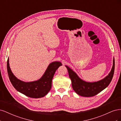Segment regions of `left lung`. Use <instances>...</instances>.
<instances>
[{
	"mask_svg": "<svg viewBox=\"0 0 121 121\" xmlns=\"http://www.w3.org/2000/svg\"><path fill=\"white\" fill-rule=\"evenodd\" d=\"M72 81L73 89L79 95L84 97L95 96L107 88L112 79L115 71V59L111 72L104 79L95 82H87L80 79L71 69L65 65Z\"/></svg>",
	"mask_w": 121,
	"mask_h": 121,
	"instance_id": "1",
	"label": "left lung"
}]
</instances>
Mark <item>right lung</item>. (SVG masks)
I'll return each mask as SVG.
<instances>
[{"instance_id":"1","label":"right lung","mask_w":121,"mask_h":121,"mask_svg":"<svg viewBox=\"0 0 121 121\" xmlns=\"http://www.w3.org/2000/svg\"><path fill=\"white\" fill-rule=\"evenodd\" d=\"M62 65L60 61L52 62L42 77L37 81L25 82L17 79L11 71L9 65V59L7 61L9 79L12 85L17 91L29 97L37 98L44 96L48 93L52 88V80L56 69Z\"/></svg>"}]
</instances>
